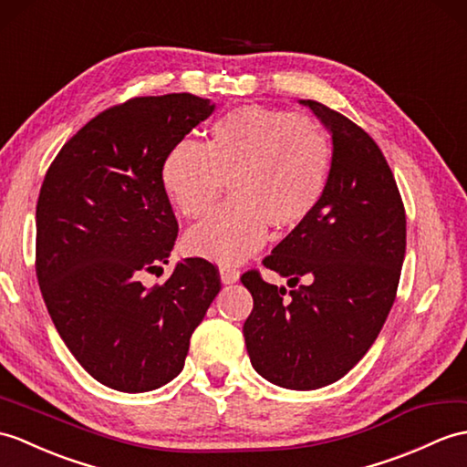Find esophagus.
I'll list each match as a JSON object with an SVG mask.
<instances>
[{
  "label": "esophagus",
  "mask_w": 467,
  "mask_h": 467,
  "mask_svg": "<svg viewBox=\"0 0 467 467\" xmlns=\"http://www.w3.org/2000/svg\"><path fill=\"white\" fill-rule=\"evenodd\" d=\"M219 273H221L223 285H234L236 280L241 278V270L234 268V266H221Z\"/></svg>",
  "instance_id": "obj_1"
}]
</instances>
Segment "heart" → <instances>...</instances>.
<instances>
[{"label":"heart","instance_id":"obj_1","mask_svg":"<svg viewBox=\"0 0 467 467\" xmlns=\"http://www.w3.org/2000/svg\"><path fill=\"white\" fill-rule=\"evenodd\" d=\"M332 145L308 117L243 105L209 127L207 143L184 139L169 150L161 179L184 219L207 214L229 179L233 199L187 236L189 251L236 263L265 241L268 224L290 231L327 192Z\"/></svg>","mask_w":467,"mask_h":467}]
</instances>
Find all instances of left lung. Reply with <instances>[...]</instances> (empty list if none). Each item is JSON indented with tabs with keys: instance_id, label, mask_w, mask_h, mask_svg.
Returning a JSON list of instances; mask_svg holds the SVG:
<instances>
[{
	"instance_id": "obj_1",
	"label": "left lung",
	"mask_w": 467,
	"mask_h": 467,
	"mask_svg": "<svg viewBox=\"0 0 467 467\" xmlns=\"http://www.w3.org/2000/svg\"><path fill=\"white\" fill-rule=\"evenodd\" d=\"M300 103L332 135L330 181L314 213L263 260L292 290L258 270L241 276L254 302L243 332L260 376L317 389L348 374L380 334L402 273L406 211L374 139L327 105Z\"/></svg>"
}]
</instances>
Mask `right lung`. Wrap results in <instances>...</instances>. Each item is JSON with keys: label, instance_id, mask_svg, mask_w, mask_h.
Wrapping results in <instances>:
<instances>
[{"label": "right lung", "instance_id": "right-lung-1", "mask_svg": "<svg viewBox=\"0 0 467 467\" xmlns=\"http://www.w3.org/2000/svg\"><path fill=\"white\" fill-rule=\"evenodd\" d=\"M214 111L191 93L109 107L61 147L36 211V273L61 340L97 382L149 392L184 366L194 328L221 290L219 270L184 258L162 273L179 224L162 187L169 150Z\"/></svg>", "mask_w": 467, "mask_h": 467}]
</instances>
